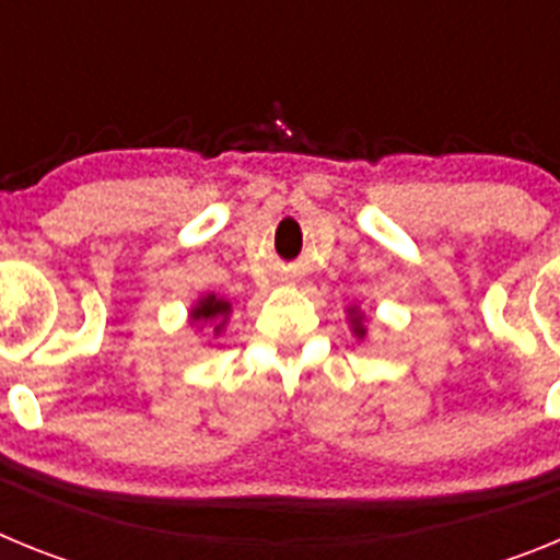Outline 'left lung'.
Listing matches in <instances>:
<instances>
[{
    "instance_id": "obj_1",
    "label": "left lung",
    "mask_w": 560,
    "mask_h": 560,
    "mask_svg": "<svg viewBox=\"0 0 560 560\" xmlns=\"http://www.w3.org/2000/svg\"><path fill=\"white\" fill-rule=\"evenodd\" d=\"M348 323H350V330H353V336L359 341L368 339V316H364V311L359 308V305H348Z\"/></svg>"
}]
</instances>
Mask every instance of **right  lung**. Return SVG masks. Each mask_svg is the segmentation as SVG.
<instances>
[{
    "label": "right lung",
    "mask_w": 560,
    "mask_h": 560,
    "mask_svg": "<svg viewBox=\"0 0 560 560\" xmlns=\"http://www.w3.org/2000/svg\"><path fill=\"white\" fill-rule=\"evenodd\" d=\"M230 314H232L230 300L207 291V294H201L199 300L190 305V311H187V325L199 330L210 328L212 336H221L224 334L226 323H230Z\"/></svg>",
    "instance_id": "1"
}]
</instances>
